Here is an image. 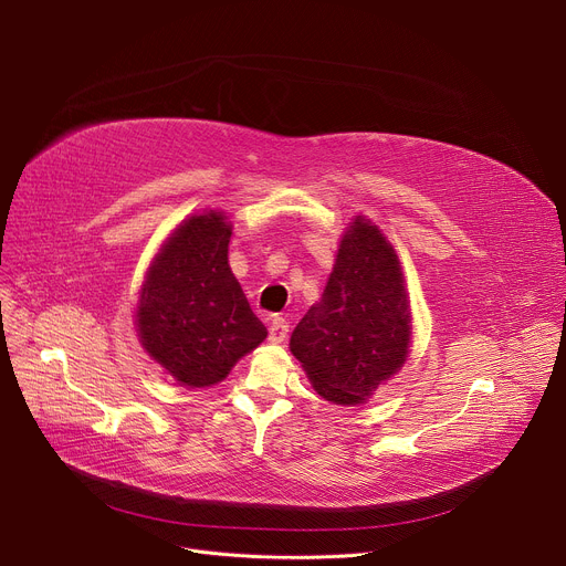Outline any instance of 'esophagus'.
Listing matches in <instances>:
<instances>
[{
	"label": "esophagus",
	"instance_id": "1",
	"mask_svg": "<svg viewBox=\"0 0 566 566\" xmlns=\"http://www.w3.org/2000/svg\"><path fill=\"white\" fill-rule=\"evenodd\" d=\"M286 335H289V323H286V318L275 316V318L271 321V325H268V339H271V344H282V342L286 339Z\"/></svg>",
	"mask_w": 566,
	"mask_h": 566
}]
</instances>
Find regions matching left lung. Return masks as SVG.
Masks as SVG:
<instances>
[{"label": "left lung", "mask_w": 566, "mask_h": 566, "mask_svg": "<svg viewBox=\"0 0 566 566\" xmlns=\"http://www.w3.org/2000/svg\"><path fill=\"white\" fill-rule=\"evenodd\" d=\"M410 331L399 256L358 216L342 235L321 301L295 325L291 353L325 401L355 406L403 367Z\"/></svg>", "instance_id": "left-lung-1"}]
</instances>
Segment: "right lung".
Segmentation results:
<instances>
[{
	"mask_svg": "<svg viewBox=\"0 0 566 566\" xmlns=\"http://www.w3.org/2000/svg\"><path fill=\"white\" fill-rule=\"evenodd\" d=\"M231 222L206 211L178 224L137 303L144 350L188 388H211L268 335L229 268Z\"/></svg>",
	"mask_w": 566,
	"mask_h": 566,
	"instance_id": "1",
	"label": "right lung"
}]
</instances>
